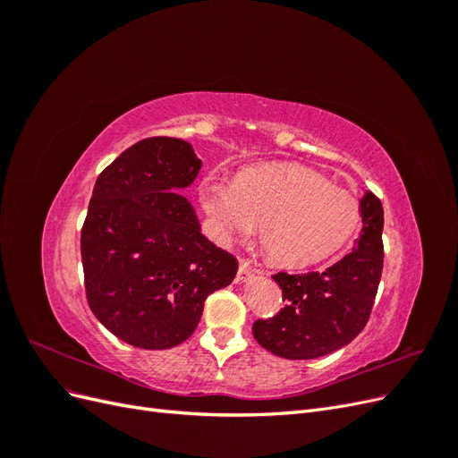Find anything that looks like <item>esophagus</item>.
I'll return each mask as SVG.
<instances>
[{
  "label": "esophagus",
  "mask_w": 458,
  "mask_h": 458,
  "mask_svg": "<svg viewBox=\"0 0 458 458\" xmlns=\"http://www.w3.org/2000/svg\"><path fill=\"white\" fill-rule=\"evenodd\" d=\"M259 269H256L250 261L248 259H241V266H239V271H237V283H246L250 281L254 275H258Z\"/></svg>",
  "instance_id": "1"
}]
</instances>
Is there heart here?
<instances>
[{"instance_id": "b5f03b06", "label": "heart", "mask_w": 458, "mask_h": 458, "mask_svg": "<svg viewBox=\"0 0 458 458\" xmlns=\"http://www.w3.org/2000/svg\"><path fill=\"white\" fill-rule=\"evenodd\" d=\"M199 197L219 242L250 237L259 225L263 248L284 267L332 258L361 227V204L352 192L300 164L254 165L234 182L210 174Z\"/></svg>"}]
</instances>
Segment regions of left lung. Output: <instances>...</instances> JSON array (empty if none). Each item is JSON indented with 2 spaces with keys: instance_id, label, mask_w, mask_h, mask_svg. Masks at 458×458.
Listing matches in <instances>:
<instances>
[{
  "instance_id": "1",
  "label": "left lung",
  "mask_w": 458,
  "mask_h": 458,
  "mask_svg": "<svg viewBox=\"0 0 458 458\" xmlns=\"http://www.w3.org/2000/svg\"><path fill=\"white\" fill-rule=\"evenodd\" d=\"M363 231L353 252L318 273H276L286 306L252 327L261 348L284 359H315L344 348L369 321L384 267V210L378 197L361 199Z\"/></svg>"
}]
</instances>
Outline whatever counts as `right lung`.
Instances as JSON below:
<instances>
[{"label": "right lung", "mask_w": 458, "mask_h": 458, "mask_svg": "<svg viewBox=\"0 0 458 458\" xmlns=\"http://www.w3.org/2000/svg\"><path fill=\"white\" fill-rule=\"evenodd\" d=\"M202 162L175 137H148L108 164L93 187L80 248L93 315L120 340L168 350L195 332L204 300L239 263L200 233L189 200Z\"/></svg>", "instance_id": "obj_1"}]
</instances>
